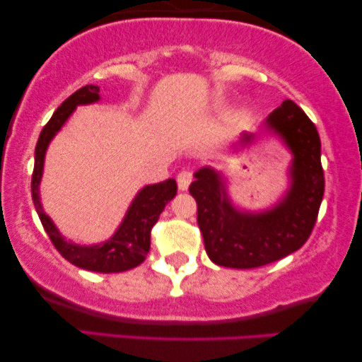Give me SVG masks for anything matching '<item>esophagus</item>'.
<instances>
[{
	"label": "esophagus",
	"mask_w": 362,
	"mask_h": 362,
	"mask_svg": "<svg viewBox=\"0 0 362 362\" xmlns=\"http://www.w3.org/2000/svg\"><path fill=\"white\" fill-rule=\"evenodd\" d=\"M176 181H177V187H180L181 191H186L187 187H189L191 182H192V173L189 170L181 171L180 175H177Z\"/></svg>",
	"instance_id": "obj_1"
}]
</instances>
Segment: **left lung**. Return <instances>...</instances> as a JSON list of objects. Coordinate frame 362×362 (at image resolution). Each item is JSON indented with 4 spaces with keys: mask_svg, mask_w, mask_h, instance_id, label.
Wrapping results in <instances>:
<instances>
[{
    "mask_svg": "<svg viewBox=\"0 0 362 362\" xmlns=\"http://www.w3.org/2000/svg\"><path fill=\"white\" fill-rule=\"evenodd\" d=\"M265 128L284 140L291 153L290 189L262 212L232 204L222 176L211 166L194 173L189 192L197 202L199 224L209 259L229 269H257L298 250L313 230L323 201L321 141L315 123L295 102L285 100L267 117ZM255 135L244 133L242 145Z\"/></svg>",
    "mask_w": 362,
    "mask_h": 362,
    "instance_id": "left-lung-1",
    "label": "left lung"
}]
</instances>
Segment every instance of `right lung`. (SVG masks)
Masks as SVG:
<instances>
[{
    "label": "right lung",
    "instance_id": "obj_1",
    "mask_svg": "<svg viewBox=\"0 0 362 362\" xmlns=\"http://www.w3.org/2000/svg\"><path fill=\"white\" fill-rule=\"evenodd\" d=\"M98 92H100V88L97 86L78 88L77 92H74L71 97L62 102V105L54 112L51 120L42 128L36 151H34L31 192L34 207H36L39 219L42 222L44 230L47 232L49 239L64 259L83 270L100 272V274H118V272L135 269L146 259L148 252H150V234L153 226L160 219L165 206L176 196L177 186L175 180H166L158 182V185L145 186L138 191L115 234L98 245H77L67 242L57 230V227L54 226L51 217L44 212L41 199H39V185H41L44 156H46L49 143L64 127V123L72 115L77 105H88V103L100 100Z\"/></svg>",
    "mask_w": 362,
    "mask_h": 362
}]
</instances>
